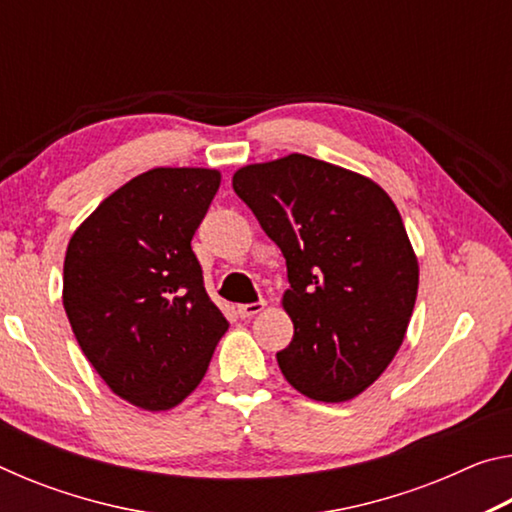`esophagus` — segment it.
<instances>
[{
    "mask_svg": "<svg viewBox=\"0 0 512 512\" xmlns=\"http://www.w3.org/2000/svg\"><path fill=\"white\" fill-rule=\"evenodd\" d=\"M264 307H266V302H253V305H239L237 307V314L241 318H253L257 314H262Z\"/></svg>",
    "mask_w": 512,
    "mask_h": 512,
    "instance_id": "34e87169",
    "label": "esophagus"
}]
</instances>
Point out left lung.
<instances>
[{
	"mask_svg": "<svg viewBox=\"0 0 512 512\" xmlns=\"http://www.w3.org/2000/svg\"><path fill=\"white\" fill-rule=\"evenodd\" d=\"M232 187L287 259L284 379L316 402L361 395L400 350L418 296V257L391 196L302 153L246 164Z\"/></svg>",
	"mask_w": 512,
	"mask_h": 512,
	"instance_id": "obj_1",
	"label": "left lung"
}]
</instances>
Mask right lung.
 Here are the masks:
<instances>
[{"label": "right lung", "instance_id": "right-lung-1", "mask_svg": "<svg viewBox=\"0 0 512 512\" xmlns=\"http://www.w3.org/2000/svg\"><path fill=\"white\" fill-rule=\"evenodd\" d=\"M221 171L155 167L74 230L63 305L76 341L121 400L169 411L201 384L228 320L203 287L192 237Z\"/></svg>", "mask_w": 512, "mask_h": 512}]
</instances>
